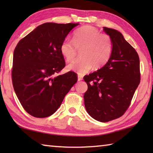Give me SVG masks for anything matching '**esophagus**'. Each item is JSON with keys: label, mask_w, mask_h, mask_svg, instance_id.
Segmentation results:
<instances>
[{"label": "esophagus", "mask_w": 153, "mask_h": 153, "mask_svg": "<svg viewBox=\"0 0 153 153\" xmlns=\"http://www.w3.org/2000/svg\"><path fill=\"white\" fill-rule=\"evenodd\" d=\"M77 79H78V81H81V80L83 79V77L82 76H78V77H77Z\"/></svg>", "instance_id": "34e87169"}]
</instances>
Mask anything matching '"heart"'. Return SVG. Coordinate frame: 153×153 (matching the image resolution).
<instances>
[{"label":"heart","mask_w":153,"mask_h":153,"mask_svg":"<svg viewBox=\"0 0 153 153\" xmlns=\"http://www.w3.org/2000/svg\"><path fill=\"white\" fill-rule=\"evenodd\" d=\"M60 50L68 61L73 60L78 51H81L82 57L69 63L67 69L82 76L93 66L98 69L107 63L112 54L113 42L107 33H101L97 28L86 25L74 32L73 40L68 38L64 40Z\"/></svg>","instance_id":"1"}]
</instances>
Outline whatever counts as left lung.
Instances as JSON below:
<instances>
[{
    "label": "left lung",
    "instance_id": "1",
    "mask_svg": "<svg viewBox=\"0 0 153 153\" xmlns=\"http://www.w3.org/2000/svg\"><path fill=\"white\" fill-rule=\"evenodd\" d=\"M103 30L112 40V54L104 67L84 76L88 90L84 99L92 118L107 122L121 117L129 107L140 81V71L138 53L123 35L111 28Z\"/></svg>",
    "mask_w": 153,
    "mask_h": 153
}]
</instances>
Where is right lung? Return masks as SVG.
<instances>
[{
  "instance_id": "1",
  "label": "right lung",
  "mask_w": 153,
  "mask_h": 153,
  "mask_svg": "<svg viewBox=\"0 0 153 153\" xmlns=\"http://www.w3.org/2000/svg\"><path fill=\"white\" fill-rule=\"evenodd\" d=\"M79 24L45 23L23 38L15 47L13 59V86L21 105L37 118L53 115L77 81L69 71L58 75L65 66L61 45Z\"/></svg>"
}]
</instances>
